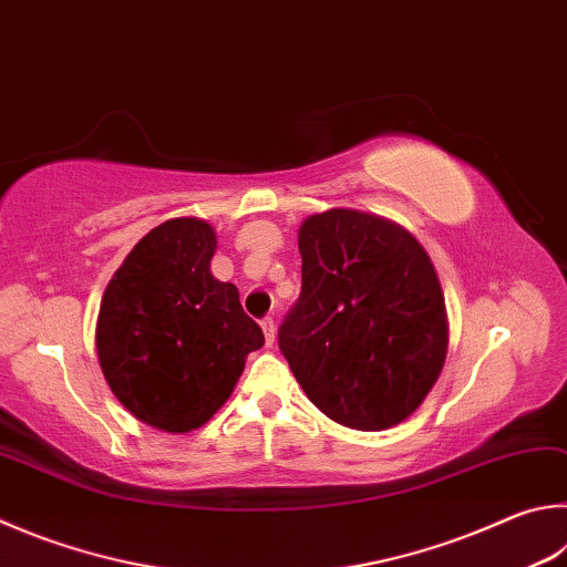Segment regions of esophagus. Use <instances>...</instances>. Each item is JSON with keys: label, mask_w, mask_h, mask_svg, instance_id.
I'll list each match as a JSON object with an SVG mask.
<instances>
[{"label": "esophagus", "mask_w": 567, "mask_h": 567, "mask_svg": "<svg viewBox=\"0 0 567 567\" xmlns=\"http://www.w3.org/2000/svg\"><path fill=\"white\" fill-rule=\"evenodd\" d=\"M262 332H265V339H267V344H272L275 342V319L272 317H262Z\"/></svg>", "instance_id": "esophagus-1"}]
</instances>
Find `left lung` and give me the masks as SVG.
Instances as JSON below:
<instances>
[{
	"mask_svg": "<svg viewBox=\"0 0 567 567\" xmlns=\"http://www.w3.org/2000/svg\"><path fill=\"white\" fill-rule=\"evenodd\" d=\"M302 290L277 344L312 404L357 431L414 414L436 384L449 327L434 265L414 235L334 208L300 228Z\"/></svg>",
	"mask_w": 567,
	"mask_h": 567,
	"instance_id": "obj_1",
	"label": "left lung"
}]
</instances>
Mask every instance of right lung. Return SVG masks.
<instances>
[{
	"label": "right lung",
	"instance_id": "add662e5",
	"mask_svg": "<svg viewBox=\"0 0 567 567\" xmlns=\"http://www.w3.org/2000/svg\"><path fill=\"white\" fill-rule=\"evenodd\" d=\"M215 245L208 223L166 220L138 240L101 300L96 349L111 391L173 434L203 426L265 344L238 287L213 277Z\"/></svg>",
	"mask_w": 567,
	"mask_h": 567
}]
</instances>
